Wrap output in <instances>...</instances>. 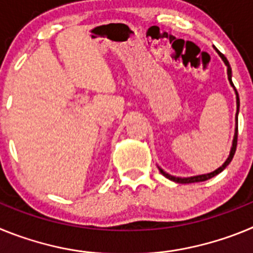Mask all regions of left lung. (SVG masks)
I'll return each mask as SVG.
<instances>
[{
	"instance_id": "left-lung-1",
	"label": "left lung",
	"mask_w": 253,
	"mask_h": 253,
	"mask_svg": "<svg viewBox=\"0 0 253 253\" xmlns=\"http://www.w3.org/2000/svg\"><path fill=\"white\" fill-rule=\"evenodd\" d=\"M216 51H218V54L220 55V58L223 59V62L225 63V66H227V73H228V80H229V82H231L232 86L234 87L233 82H232V69H231V66H229V62L227 60V58L224 57V54H222L220 51L218 50V49H215ZM236 96H237V115H238V110H240V97H238V93H237L236 91ZM237 119V118H236ZM237 135H238V125H236V133H234V138H233V143H232V148H231V153H229V156H228L227 161H225L224 163H223L222 166L219 167L218 169H215V171L210 172V173H205V175H199V176H193V177H175V176L169 175V173H167V172L163 171L161 167H158V169H160V172L162 173L165 177L169 178L171 181H175V182H177V184H193V182H202V181H207L209 180V178L214 177V176H216L218 173H220V172L223 171V169H225V167L231 163L232 158H233L234 153H236V148H237Z\"/></svg>"
}]
</instances>
